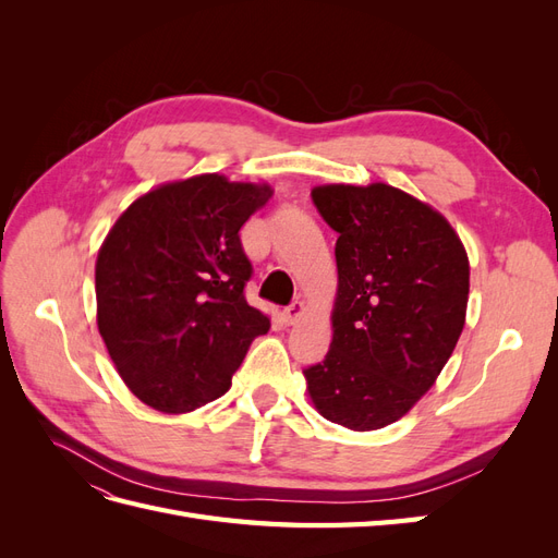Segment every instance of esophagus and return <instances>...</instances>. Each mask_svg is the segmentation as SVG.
Masks as SVG:
<instances>
[{
	"label": "esophagus",
	"mask_w": 558,
	"mask_h": 558,
	"mask_svg": "<svg viewBox=\"0 0 558 558\" xmlns=\"http://www.w3.org/2000/svg\"><path fill=\"white\" fill-rule=\"evenodd\" d=\"M302 314H305V305H302L300 300L291 302V305L283 310V318H286V324H291V326H293V324H298V320H300V316H302Z\"/></svg>",
	"instance_id": "esophagus-1"
}]
</instances>
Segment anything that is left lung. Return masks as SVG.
Listing matches in <instances>:
<instances>
[{"label": "left lung", "mask_w": 558, "mask_h": 558, "mask_svg": "<svg viewBox=\"0 0 558 558\" xmlns=\"http://www.w3.org/2000/svg\"><path fill=\"white\" fill-rule=\"evenodd\" d=\"M312 199L340 238L332 342L307 388L332 424L377 430L414 408L459 342L468 256L442 214L393 185H316Z\"/></svg>", "instance_id": "1"}]
</instances>
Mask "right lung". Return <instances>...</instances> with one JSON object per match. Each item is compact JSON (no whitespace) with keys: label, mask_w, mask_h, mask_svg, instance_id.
<instances>
[{"label":"right lung","mask_w":558,"mask_h":558,"mask_svg":"<svg viewBox=\"0 0 558 558\" xmlns=\"http://www.w3.org/2000/svg\"><path fill=\"white\" fill-rule=\"evenodd\" d=\"M267 183L202 174L134 199L97 253V328L130 391L183 414L221 398L269 318L251 307L240 228Z\"/></svg>","instance_id":"1"}]
</instances>
